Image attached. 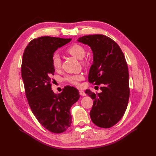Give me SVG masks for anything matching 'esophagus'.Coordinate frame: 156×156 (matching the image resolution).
I'll return each mask as SVG.
<instances>
[{"label": "esophagus", "instance_id": "1", "mask_svg": "<svg viewBox=\"0 0 156 156\" xmlns=\"http://www.w3.org/2000/svg\"><path fill=\"white\" fill-rule=\"evenodd\" d=\"M79 94H80L81 96H86V93H85L84 91H81V90H80V91H79Z\"/></svg>", "mask_w": 156, "mask_h": 156}]
</instances>
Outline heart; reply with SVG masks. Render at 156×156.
Listing matches in <instances>:
<instances>
[{
    "mask_svg": "<svg viewBox=\"0 0 156 156\" xmlns=\"http://www.w3.org/2000/svg\"><path fill=\"white\" fill-rule=\"evenodd\" d=\"M68 53L79 60H82L85 56L86 49L84 48L78 44H73L67 49ZM52 64L55 70H58L61 68L62 60L61 58L58 53H54L52 56ZM84 79L82 74H73V75H69L66 76L65 80L67 81L70 84L79 86L80 81Z\"/></svg>",
    "mask_w": 156,
    "mask_h": 156,
    "instance_id": "obj_1",
    "label": "heart"
}]
</instances>
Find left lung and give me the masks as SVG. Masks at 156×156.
<instances>
[{"instance_id":"1","label":"left lung","mask_w":156,"mask_h":156,"mask_svg":"<svg viewBox=\"0 0 156 156\" xmlns=\"http://www.w3.org/2000/svg\"><path fill=\"white\" fill-rule=\"evenodd\" d=\"M77 41L87 44L93 53L88 80L94 85L102 84L101 93L86 91L93 99L91 121L100 128H110L122 117L129 97V73L124 55L118 44L106 35H85Z\"/></svg>"}]
</instances>
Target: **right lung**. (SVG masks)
<instances>
[{
    "instance_id": "obj_1",
    "label": "right lung",
    "mask_w": 156,
    "mask_h": 156,
    "mask_svg": "<svg viewBox=\"0 0 156 156\" xmlns=\"http://www.w3.org/2000/svg\"><path fill=\"white\" fill-rule=\"evenodd\" d=\"M71 40L49 36L34 39L28 44L22 60L21 77L30 107L42 126L55 133L70 126V108L80 97L74 87L66 86L60 94L51 90V76L55 71L52 56Z\"/></svg>"
}]
</instances>
